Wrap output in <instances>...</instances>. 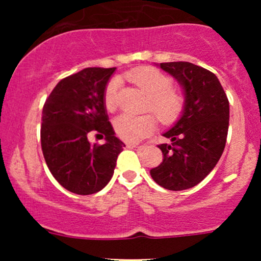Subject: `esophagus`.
I'll list each match as a JSON object with an SVG mask.
<instances>
[{
	"mask_svg": "<svg viewBox=\"0 0 261 261\" xmlns=\"http://www.w3.org/2000/svg\"><path fill=\"white\" fill-rule=\"evenodd\" d=\"M128 148L139 149V151H142L143 148H146V145H136V143H127Z\"/></svg>",
	"mask_w": 261,
	"mask_h": 261,
	"instance_id": "34e87169",
	"label": "esophagus"
}]
</instances>
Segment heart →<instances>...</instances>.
<instances>
[{
    "mask_svg": "<svg viewBox=\"0 0 261 261\" xmlns=\"http://www.w3.org/2000/svg\"><path fill=\"white\" fill-rule=\"evenodd\" d=\"M128 80L135 83L149 98L147 108L164 124L173 122L182 110V98L173 91V82L166 74L153 68H139L127 73ZM120 81L113 79L108 83L104 92V104L108 110L118 107ZM155 122L153 116H135L121 114L114 121L115 133L122 140L136 142L153 131Z\"/></svg>",
    "mask_w": 261,
    "mask_h": 261,
    "instance_id": "b5f03b06",
    "label": "heart"
}]
</instances>
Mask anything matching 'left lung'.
<instances>
[{"label": "left lung", "instance_id": "obj_1", "mask_svg": "<svg viewBox=\"0 0 261 261\" xmlns=\"http://www.w3.org/2000/svg\"><path fill=\"white\" fill-rule=\"evenodd\" d=\"M176 80L184 94L180 118L163 134L169 143L158 146L163 162L151 169L152 179L168 190H187L215 168L226 146L229 103L220 81L190 62L155 65Z\"/></svg>", "mask_w": 261, "mask_h": 261}]
</instances>
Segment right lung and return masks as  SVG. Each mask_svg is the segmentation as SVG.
Returning a JSON list of instances; mask_svg holds the SVG:
<instances>
[{"mask_svg": "<svg viewBox=\"0 0 261 261\" xmlns=\"http://www.w3.org/2000/svg\"><path fill=\"white\" fill-rule=\"evenodd\" d=\"M115 67H88L56 85L41 116V149L54 178L79 195L98 193L110 181L125 143L115 136L104 92ZM97 132L106 140L91 144Z\"/></svg>", "mask_w": 261, "mask_h": 261, "instance_id": "obj_1", "label": "right lung"}]
</instances>
